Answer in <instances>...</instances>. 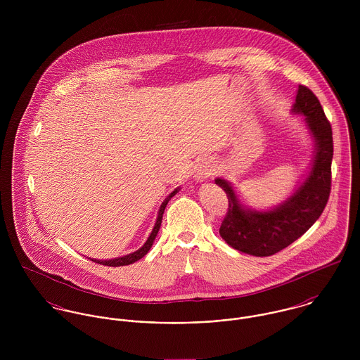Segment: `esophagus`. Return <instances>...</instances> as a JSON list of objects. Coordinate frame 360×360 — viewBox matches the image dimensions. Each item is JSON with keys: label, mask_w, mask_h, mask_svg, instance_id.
I'll use <instances>...</instances> for the list:
<instances>
[{"label": "esophagus", "mask_w": 360, "mask_h": 360, "mask_svg": "<svg viewBox=\"0 0 360 360\" xmlns=\"http://www.w3.org/2000/svg\"><path fill=\"white\" fill-rule=\"evenodd\" d=\"M216 173V166L213 163L212 159L205 158L202 159L197 167H195V174H194V179L197 181H205L210 176H213Z\"/></svg>", "instance_id": "obj_1"}]
</instances>
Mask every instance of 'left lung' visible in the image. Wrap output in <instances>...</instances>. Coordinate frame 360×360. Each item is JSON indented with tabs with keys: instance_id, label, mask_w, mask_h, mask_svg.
I'll return each instance as SVG.
<instances>
[{
	"instance_id": "obj_1",
	"label": "left lung",
	"mask_w": 360,
	"mask_h": 360,
	"mask_svg": "<svg viewBox=\"0 0 360 360\" xmlns=\"http://www.w3.org/2000/svg\"><path fill=\"white\" fill-rule=\"evenodd\" d=\"M291 112L304 115L305 126L314 143V155L307 177L285 201L266 210L251 209L241 202L231 183L220 177L214 180L229 200V210L219 233L230 247L248 255L270 257L287 248L320 217L330 197L331 124L317 97L305 86H298Z\"/></svg>"
}]
</instances>
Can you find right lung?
<instances>
[{"label": "right lung", "instance_id": "right-lung-1", "mask_svg": "<svg viewBox=\"0 0 360 360\" xmlns=\"http://www.w3.org/2000/svg\"><path fill=\"white\" fill-rule=\"evenodd\" d=\"M179 191H180V187H177L173 193H170V194L167 195V198L162 202V205H160L159 210H158V217H156V221H155L154 229H153V231H151L148 240L146 241V244H144L140 250H137L136 252H131V254H129V255H124V257H113V259H108V260H100V259H90V260H93V262H96V263H100V264H105V266H113V267H116V266H127V264H131V263L137 262L139 259L146 257V255L148 254V251L151 250V247H153V244H154L155 238H156V236H158V231H159V229H160V223H162V216H163L165 207L167 205L169 200H170L172 197H174Z\"/></svg>", "mask_w": 360, "mask_h": 360}]
</instances>
